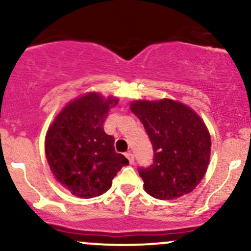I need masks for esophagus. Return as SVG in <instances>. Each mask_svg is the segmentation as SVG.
<instances>
[{"mask_svg":"<svg viewBox=\"0 0 251 251\" xmlns=\"http://www.w3.org/2000/svg\"><path fill=\"white\" fill-rule=\"evenodd\" d=\"M125 155H126V157H127V159H128V162H129V163H131V164H133V163H134V154L132 153L131 151L126 152Z\"/></svg>","mask_w":251,"mask_h":251,"instance_id":"obj_1","label":"esophagus"}]
</instances>
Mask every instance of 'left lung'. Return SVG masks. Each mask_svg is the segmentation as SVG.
<instances>
[{"instance_id":"8db88e82","label":"left lung","mask_w":251,"mask_h":251,"mask_svg":"<svg viewBox=\"0 0 251 251\" xmlns=\"http://www.w3.org/2000/svg\"><path fill=\"white\" fill-rule=\"evenodd\" d=\"M153 148V163L138 168L144 188L152 197L171 201L189 194L205 175L211 140L205 124L188 106L164 99L133 101Z\"/></svg>"}]
</instances>
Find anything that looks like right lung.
Returning <instances> with one entry per match:
<instances>
[{"label":"right lung","mask_w":251,"mask_h":251,"mask_svg":"<svg viewBox=\"0 0 251 251\" xmlns=\"http://www.w3.org/2000/svg\"><path fill=\"white\" fill-rule=\"evenodd\" d=\"M116 98L86 94L60 112L46 137V155L57 181L74 196L105 194L128 160L114 150V138L103 131Z\"/></svg>","instance_id":"add662e5"}]
</instances>
